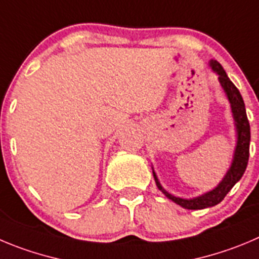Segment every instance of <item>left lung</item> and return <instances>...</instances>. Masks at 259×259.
<instances>
[{"mask_svg": "<svg viewBox=\"0 0 259 259\" xmlns=\"http://www.w3.org/2000/svg\"><path fill=\"white\" fill-rule=\"evenodd\" d=\"M209 66H211L212 71L216 72L219 75V81L221 84L222 89H224L225 94L228 97L229 103L231 107V113H233L234 125H235L236 132V146L235 151L233 154V161L229 167L226 175L222 178V180L217 184L216 188H213L209 192L204 193V194L199 195L195 198H180L175 197V195L170 194L167 190L163 189V187L159 183L158 178H157L156 172H154L153 167V178L156 181V185L168 199L172 200L174 203L181 206L185 209H203L208 208V207H213L219 204L226 194L231 190V188L238 183L241 179L243 174L245 172L246 165H248V159H249V143H250V126L248 117H246L245 105H244L243 97H241L240 92L238 91L233 81L229 79L228 74L225 72L224 67L217 62L216 60H211L209 61Z\"/></svg>", "mask_w": 259, "mask_h": 259, "instance_id": "1", "label": "left lung"}]
</instances>
